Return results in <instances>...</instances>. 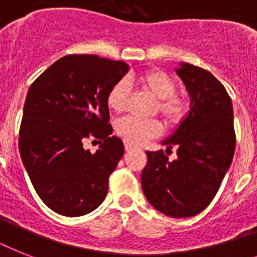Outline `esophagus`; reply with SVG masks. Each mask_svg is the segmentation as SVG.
Wrapping results in <instances>:
<instances>
[{"label": "esophagus", "instance_id": "obj_1", "mask_svg": "<svg viewBox=\"0 0 257 257\" xmlns=\"http://www.w3.org/2000/svg\"><path fill=\"white\" fill-rule=\"evenodd\" d=\"M124 147H125V151H126V152H128V151H132V149L135 148L132 144H129V143H126V141L124 143Z\"/></svg>", "mask_w": 257, "mask_h": 257}]
</instances>
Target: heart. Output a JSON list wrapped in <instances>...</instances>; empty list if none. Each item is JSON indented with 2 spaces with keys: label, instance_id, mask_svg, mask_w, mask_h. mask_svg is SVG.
<instances>
[{
  "label": "heart",
  "instance_id": "obj_1",
  "mask_svg": "<svg viewBox=\"0 0 257 257\" xmlns=\"http://www.w3.org/2000/svg\"><path fill=\"white\" fill-rule=\"evenodd\" d=\"M139 82L153 96L159 98V112L169 124L183 120L188 110V102L183 96L175 94V81L171 76L159 69L145 70L139 74ZM129 94V85L125 80L117 81L106 96L108 106L114 112L124 110ZM117 133L129 144H140L149 137L160 133V124L156 120H143L126 116L117 122Z\"/></svg>",
  "mask_w": 257,
  "mask_h": 257
}]
</instances>
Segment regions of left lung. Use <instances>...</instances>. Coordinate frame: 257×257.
Instances as JSON below:
<instances>
[{
	"mask_svg": "<svg viewBox=\"0 0 257 257\" xmlns=\"http://www.w3.org/2000/svg\"><path fill=\"white\" fill-rule=\"evenodd\" d=\"M176 74L189 96V110L163 151L147 152L141 187L149 204L169 217H191L204 211L219 191L235 153L233 108L223 84L208 70L180 62Z\"/></svg>",
	"mask_w": 257,
	"mask_h": 257,
	"instance_id": "1",
	"label": "left lung"
}]
</instances>
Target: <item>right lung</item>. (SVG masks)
I'll use <instances>...</instances> for the list:
<instances>
[{
	"instance_id": "1",
	"label": "right lung",
	"mask_w": 257,
	"mask_h": 257,
	"mask_svg": "<svg viewBox=\"0 0 257 257\" xmlns=\"http://www.w3.org/2000/svg\"><path fill=\"white\" fill-rule=\"evenodd\" d=\"M129 65L94 54H70L30 85L18 149L40 199L58 215L94 211L108 193V179L124 155L109 124L106 96ZM93 136L94 154L83 148Z\"/></svg>"
}]
</instances>
